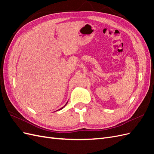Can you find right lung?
Wrapping results in <instances>:
<instances>
[{
  "label": "right lung",
  "instance_id": "obj_1",
  "mask_svg": "<svg viewBox=\"0 0 154 154\" xmlns=\"http://www.w3.org/2000/svg\"><path fill=\"white\" fill-rule=\"evenodd\" d=\"M66 104H67V103H66ZM66 105H65V106H66ZM64 106H63V107H64ZM63 107H62V108H61V109H60L59 110H61V109H62L63 108Z\"/></svg>",
  "mask_w": 154,
  "mask_h": 154
}]
</instances>
